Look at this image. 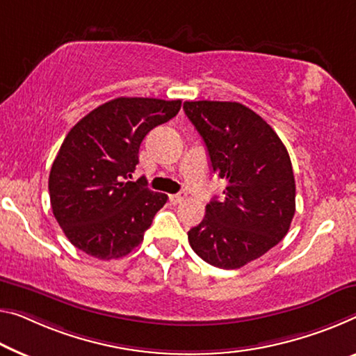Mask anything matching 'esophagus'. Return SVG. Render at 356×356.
<instances>
[{
    "mask_svg": "<svg viewBox=\"0 0 356 356\" xmlns=\"http://www.w3.org/2000/svg\"><path fill=\"white\" fill-rule=\"evenodd\" d=\"M184 197H186V194H184V193L173 194V195H170V202H172L173 205H178V204H181V202L184 200Z\"/></svg>",
    "mask_w": 356,
    "mask_h": 356,
    "instance_id": "esophagus-1",
    "label": "esophagus"
}]
</instances>
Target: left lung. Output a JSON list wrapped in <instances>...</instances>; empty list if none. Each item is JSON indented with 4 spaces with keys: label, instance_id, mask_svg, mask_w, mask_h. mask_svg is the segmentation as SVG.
Masks as SVG:
<instances>
[{
    "label": "left lung",
    "instance_id": "8db88e82",
    "mask_svg": "<svg viewBox=\"0 0 356 356\" xmlns=\"http://www.w3.org/2000/svg\"><path fill=\"white\" fill-rule=\"evenodd\" d=\"M207 146L211 170L227 181L224 200L188 232L209 264L240 269L285 237L296 211V183L285 145L259 114L237 102H184Z\"/></svg>",
    "mask_w": 356,
    "mask_h": 356
}]
</instances>
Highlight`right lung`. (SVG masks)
<instances>
[{
  "label": "right lung",
  "instance_id": "add662e5",
  "mask_svg": "<svg viewBox=\"0 0 356 356\" xmlns=\"http://www.w3.org/2000/svg\"><path fill=\"white\" fill-rule=\"evenodd\" d=\"M181 100L119 97L70 130L52 163V213L76 248L97 259L129 254L167 202L146 179L129 181L149 130L170 121Z\"/></svg>",
  "mask_w": 356,
  "mask_h": 356
}]
</instances>
